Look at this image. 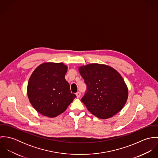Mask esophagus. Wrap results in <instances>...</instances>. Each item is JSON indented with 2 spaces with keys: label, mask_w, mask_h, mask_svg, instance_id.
<instances>
[{
  "label": "esophagus",
  "mask_w": 158,
  "mask_h": 158,
  "mask_svg": "<svg viewBox=\"0 0 158 158\" xmlns=\"http://www.w3.org/2000/svg\"><path fill=\"white\" fill-rule=\"evenodd\" d=\"M76 95L77 97V98H79L80 96H81V92H77L76 93Z\"/></svg>",
  "instance_id": "34e87169"
}]
</instances>
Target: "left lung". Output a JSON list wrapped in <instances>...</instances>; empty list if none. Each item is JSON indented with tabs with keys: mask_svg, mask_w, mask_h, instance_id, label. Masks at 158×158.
Segmentation results:
<instances>
[{
	"mask_svg": "<svg viewBox=\"0 0 158 158\" xmlns=\"http://www.w3.org/2000/svg\"><path fill=\"white\" fill-rule=\"evenodd\" d=\"M87 85L81 98L91 114L101 119L112 117L125 105L128 89L120 74L111 66L93 63L78 68Z\"/></svg>",
	"mask_w": 158,
	"mask_h": 158,
	"instance_id": "obj_1",
	"label": "left lung"
}]
</instances>
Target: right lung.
Here are the masks:
<instances>
[{
	"instance_id": "obj_1",
	"label": "right lung",
	"mask_w": 158,
	"mask_h": 158,
	"mask_svg": "<svg viewBox=\"0 0 158 158\" xmlns=\"http://www.w3.org/2000/svg\"><path fill=\"white\" fill-rule=\"evenodd\" d=\"M68 66L62 63H44L35 69L28 80L27 95L41 114L55 117L64 112L76 98L65 79Z\"/></svg>"
}]
</instances>
